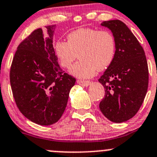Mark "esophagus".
<instances>
[{"mask_svg":"<svg viewBox=\"0 0 157 157\" xmlns=\"http://www.w3.org/2000/svg\"><path fill=\"white\" fill-rule=\"evenodd\" d=\"M77 83L80 85L83 86V87H87L90 84V81H88V80H77Z\"/></svg>","mask_w":157,"mask_h":157,"instance_id":"obj_1","label":"esophagus"}]
</instances>
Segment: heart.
I'll return each mask as SVG.
<instances>
[{"label": "heart", "mask_w": 157, "mask_h": 157, "mask_svg": "<svg viewBox=\"0 0 157 157\" xmlns=\"http://www.w3.org/2000/svg\"><path fill=\"white\" fill-rule=\"evenodd\" d=\"M54 53L62 67L69 69L79 55L70 74L79 79H87L96 75L113 63L116 55V41L108 30L82 28L70 32L67 42L57 40Z\"/></svg>", "instance_id": "1"}]
</instances>
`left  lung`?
Here are the masks:
<instances>
[{"label":"left lung","instance_id":"8db88e82","mask_svg":"<svg viewBox=\"0 0 157 157\" xmlns=\"http://www.w3.org/2000/svg\"><path fill=\"white\" fill-rule=\"evenodd\" d=\"M116 41V55L98 81L105 87L101 112L110 121H126L140 110L148 89L149 70L142 45L120 20L103 21Z\"/></svg>","mask_w":157,"mask_h":157}]
</instances>
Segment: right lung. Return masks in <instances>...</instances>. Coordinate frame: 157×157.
<instances>
[{
	"label": "right lung",
	"mask_w": 157,
	"mask_h": 157,
	"mask_svg": "<svg viewBox=\"0 0 157 157\" xmlns=\"http://www.w3.org/2000/svg\"><path fill=\"white\" fill-rule=\"evenodd\" d=\"M36 29L17 48L10 70L14 101L25 117L40 125L57 122L76 79L64 73L52 45L56 25Z\"/></svg>",
	"instance_id": "right-lung-1"
}]
</instances>
